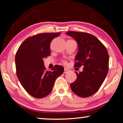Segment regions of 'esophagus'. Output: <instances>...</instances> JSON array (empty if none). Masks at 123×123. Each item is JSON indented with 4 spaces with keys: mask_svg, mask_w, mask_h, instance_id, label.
Masks as SVG:
<instances>
[{
    "mask_svg": "<svg viewBox=\"0 0 123 123\" xmlns=\"http://www.w3.org/2000/svg\"><path fill=\"white\" fill-rule=\"evenodd\" d=\"M68 69H67V68H65L64 69V74H67V72H68Z\"/></svg>",
    "mask_w": 123,
    "mask_h": 123,
    "instance_id": "1",
    "label": "esophagus"
}]
</instances>
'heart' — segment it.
Wrapping results in <instances>:
<instances>
[{"mask_svg":"<svg viewBox=\"0 0 123 123\" xmlns=\"http://www.w3.org/2000/svg\"><path fill=\"white\" fill-rule=\"evenodd\" d=\"M62 62H63V63H66V61H65V60H63V61H62Z\"/></svg>","mask_w":123,"mask_h":123,"instance_id":"b5f03b06","label":"heart"}]
</instances>
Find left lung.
Returning <instances> with one entry per match:
<instances>
[{"label":"left lung","instance_id":"1","mask_svg":"<svg viewBox=\"0 0 123 123\" xmlns=\"http://www.w3.org/2000/svg\"><path fill=\"white\" fill-rule=\"evenodd\" d=\"M67 35L78 43L75 67H84L76 74L77 78L70 87L73 92L82 98L96 93L101 87L109 70V55L106 47L95 36L85 32L69 31Z\"/></svg>","mask_w":123,"mask_h":123}]
</instances>
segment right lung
<instances>
[{"label": "right lung", "mask_w": 123, "mask_h": 123, "mask_svg": "<svg viewBox=\"0 0 123 123\" xmlns=\"http://www.w3.org/2000/svg\"><path fill=\"white\" fill-rule=\"evenodd\" d=\"M60 33H43L27 38L15 55L17 77L25 90L31 96L41 98L49 95L56 79L64 71L62 66L55 65L46 70L43 59L50 55V43Z\"/></svg>", "instance_id": "right-lung-1"}]
</instances>
